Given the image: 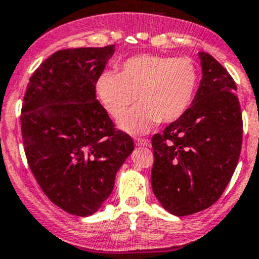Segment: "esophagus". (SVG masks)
<instances>
[{"label": "esophagus", "instance_id": "esophagus-1", "mask_svg": "<svg viewBox=\"0 0 259 259\" xmlns=\"http://www.w3.org/2000/svg\"><path fill=\"white\" fill-rule=\"evenodd\" d=\"M135 144H136V146H149L150 142H149V140L136 139V140H135Z\"/></svg>", "mask_w": 259, "mask_h": 259}]
</instances>
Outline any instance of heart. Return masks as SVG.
<instances>
[{
	"label": "heart",
	"mask_w": 259,
	"mask_h": 259,
	"mask_svg": "<svg viewBox=\"0 0 259 259\" xmlns=\"http://www.w3.org/2000/svg\"><path fill=\"white\" fill-rule=\"evenodd\" d=\"M198 71L191 58L142 54L120 66L117 73L104 72L97 81L100 100L119 119L136 99L140 102L120 122L128 132H146L155 123H169L184 114L193 100Z\"/></svg>",
	"instance_id": "heart-1"
}]
</instances>
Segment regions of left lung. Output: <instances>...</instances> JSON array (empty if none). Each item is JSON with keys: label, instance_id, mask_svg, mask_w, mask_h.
Masks as SVG:
<instances>
[{"label": "left lung", "instance_id": "left-lung-1", "mask_svg": "<svg viewBox=\"0 0 259 259\" xmlns=\"http://www.w3.org/2000/svg\"><path fill=\"white\" fill-rule=\"evenodd\" d=\"M202 78L191 107L152 137L151 186L160 205L176 216L212 206L238 164L243 139L236 85L208 53L199 52Z\"/></svg>", "mask_w": 259, "mask_h": 259}]
</instances>
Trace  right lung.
<instances>
[{"mask_svg": "<svg viewBox=\"0 0 259 259\" xmlns=\"http://www.w3.org/2000/svg\"><path fill=\"white\" fill-rule=\"evenodd\" d=\"M115 46L62 49L35 70L21 108L28 164L54 205L75 216L97 212L134 141L117 131L95 85Z\"/></svg>", "mask_w": 259, "mask_h": 259, "instance_id": "right-lung-1", "label": "right lung"}]
</instances>
